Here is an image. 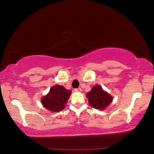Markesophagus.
<instances>
[{
    "label": "esophagus",
    "mask_w": 154,
    "mask_h": 154,
    "mask_svg": "<svg viewBox=\"0 0 154 154\" xmlns=\"http://www.w3.org/2000/svg\"><path fill=\"white\" fill-rule=\"evenodd\" d=\"M74 91L75 92H80L81 91H82V89H81V88H75V89L74 90Z\"/></svg>",
    "instance_id": "1"
}]
</instances>
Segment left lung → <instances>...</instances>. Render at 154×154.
<instances>
[{"label":"left lung","instance_id":"1","mask_svg":"<svg viewBox=\"0 0 154 154\" xmlns=\"http://www.w3.org/2000/svg\"><path fill=\"white\" fill-rule=\"evenodd\" d=\"M86 96L90 105L100 110L105 109L113 101V97L103 90L100 85H94Z\"/></svg>","mask_w":154,"mask_h":154}]
</instances>
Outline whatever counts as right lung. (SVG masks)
<instances>
[{
  "instance_id": "1",
  "label": "right lung",
  "mask_w": 154,
  "mask_h": 154,
  "mask_svg": "<svg viewBox=\"0 0 154 154\" xmlns=\"http://www.w3.org/2000/svg\"><path fill=\"white\" fill-rule=\"evenodd\" d=\"M71 94V91L62 85H55L49 93L41 99V103L49 111L58 112L63 110Z\"/></svg>"
}]
</instances>
